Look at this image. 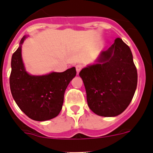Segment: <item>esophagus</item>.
I'll list each match as a JSON object with an SVG mask.
<instances>
[{
	"mask_svg": "<svg viewBox=\"0 0 153 153\" xmlns=\"http://www.w3.org/2000/svg\"><path fill=\"white\" fill-rule=\"evenodd\" d=\"M81 66H79V65H78L76 67V70H77V73H79L80 72V71H81Z\"/></svg>",
	"mask_w": 153,
	"mask_h": 153,
	"instance_id": "34e87169",
	"label": "esophagus"
}]
</instances>
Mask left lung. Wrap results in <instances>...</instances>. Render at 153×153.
Segmentation results:
<instances>
[{
	"label": "left lung",
	"mask_w": 153,
	"mask_h": 153,
	"mask_svg": "<svg viewBox=\"0 0 153 153\" xmlns=\"http://www.w3.org/2000/svg\"><path fill=\"white\" fill-rule=\"evenodd\" d=\"M97 64L80 72L89 109L96 115L114 117L130 104L138 82L137 69L129 47L118 38L101 52Z\"/></svg>",
	"instance_id": "obj_1"
}]
</instances>
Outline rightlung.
<instances>
[{
	"mask_svg": "<svg viewBox=\"0 0 153 153\" xmlns=\"http://www.w3.org/2000/svg\"><path fill=\"white\" fill-rule=\"evenodd\" d=\"M13 53L11 61L10 77L12 97L31 119L38 121L50 120L61 112L64 92L72 78L76 75L75 67L63 72H51L45 75H31L24 68L21 57V44Z\"/></svg>",
	"mask_w": 153,
	"mask_h": 153,
	"instance_id": "add662e5",
	"label": "right lung"
}]
</instances>
